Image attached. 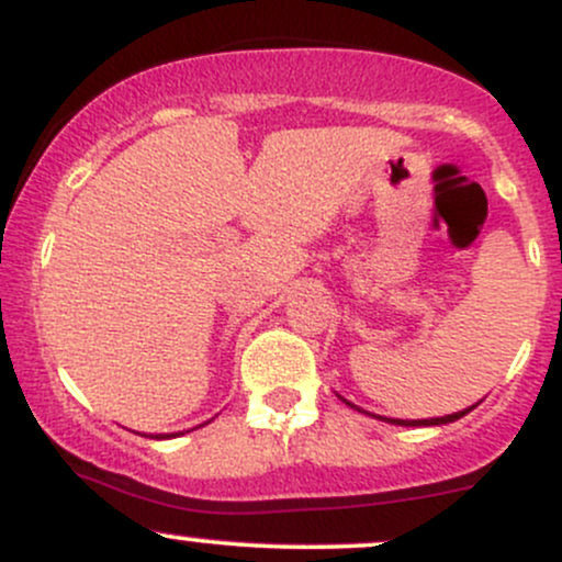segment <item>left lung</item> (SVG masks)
I'll list each match as a JSON object with an SVG mask.
<instances>
[{
  "instance_id": "left-lung-1",
  "label": "left lung",
  "mask_w": 562,
  "mask_h": 562,
  "mask_svg": "<svg viewBox=\"0 0 562 562\" xmlns=\"http://www.w3.org/2000/svg\"><path fill=\"white\" fill-rule=\"evenodd\" d=\"M338 398H340V402H346V398L340 396V393H338ZM346 404L351 406V409H357V412H364V415L375 417V420H383V423H391V425H406V428H430V425H447V423H454V420H460V417H465L468 412H473L475 406H479V402H475L473 406H465V409H460V412H451V415H443V417H425V420H398V417H383V415H372V412H367V409H362V406H357V404H351V402H346Z\"/></svg>"
}]
</instances>
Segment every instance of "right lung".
Instances as JSON below:
<instances>
[{
    "label": "right lung",
    "mask_w": 562,
    "mask_h": 562,
    "mask_svg": "<svg viewBox=\"0 0 562 562\" xmlns=\"http://www.w3.org/2000/svg\"><path fill=\"white\" fill-rule=\"evenodd\" d=\"M173 436H179V434H156V436H150V438H173Z\"/></svg>",
    "instance_id": "obj_1"
}]
</instances>
